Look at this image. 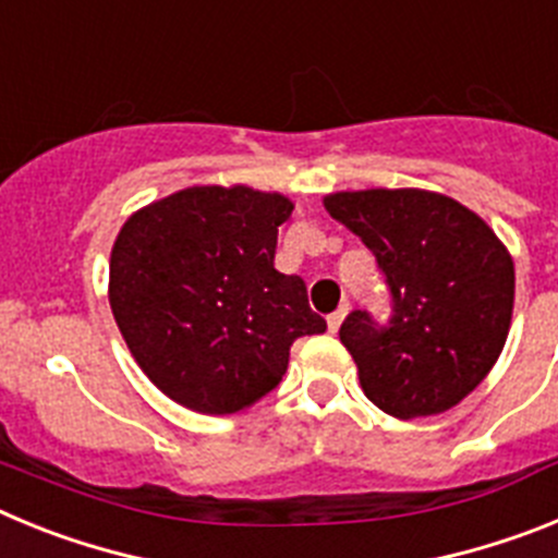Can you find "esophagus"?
<instances>
[{"instance_id":"esophagus-1","label":"esophagus","mask_w":558,"mask_h":558,"mask_svg":"<svg viewBox=\"0 0 558 558\" xmlns=\"http://www.w3.org/2000/svg\"><path fill=\"white\" fill-rule=\"evenodd\" d=\"M347 313H349V302H343V304H340L338 310H335L332 315H329V318H327V327H329V332H338V329H340V324H343V318H347Z\"/></svg>"}]
</instances>
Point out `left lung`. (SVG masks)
<instances>
[{"label":"left lung","mask_w":558,"mask_h":558,"mask_svg":"<svg viewBox=\"0 0 558 558\" xmlns=\"http://www.w3.org/2000/svg\"><path fill=\"white\" fill-rule=\"evenodd\" d=\"M324 206L377 256L391 295L383 324L368 310L340 324L366 397L397 418L450 411L481 386L509 335V251L475 211L438 192H338Z\"/></svg>","instance_id":"left-lung-1"}]
</instances>
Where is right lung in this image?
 Listing matches in <instances>:
<instances>
[{
  "mask_svg": "<svg viewBox=\"0 0 558 558\" xmlns=\"http://www.w3.org/2000/svg\"><path fill=\"white\" fill-rule=\"evenodd\" d=\"M293 204L248 186H190L136 211L111 251L128 349L179 405L223 416L288 372L293 340L327 329L302 276L274 268Z\"/></svg>",
  "mask_w": 558,
  "mask_h": 558,
  "instance_id": "add662e5",
  "label": "right lung"
}]
</instances>
